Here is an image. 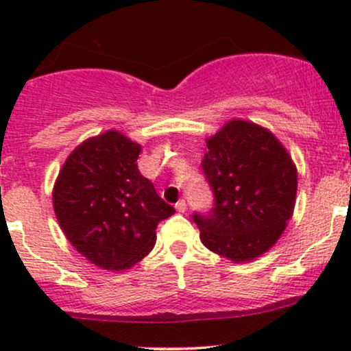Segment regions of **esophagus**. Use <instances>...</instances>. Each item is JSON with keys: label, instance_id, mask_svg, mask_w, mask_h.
Wrapping results in <instances>:
<instances>
[{"label": "esophagus", "instance_id": "esophagus-1", "mask_svg": "<svg viewBox=\"0 0 351 351\" xmlns=\"http://www.w3.org/2000/svg\"><path fill=\"white\" fill-rule=\"evenodd\" d=\"M175 208H176V210H178V212H182V214H183V212H186V202H185V200H180V202H176Z\"/></svg>", "mask_w": 351, "mask_h": 351}]
</instances>
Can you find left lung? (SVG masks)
<instances>
[{"label": "left lung", "instance_id": "left-lung-1", "mask_svg": "<svg viewBox=\"0 0 351 351\" xmlns=\"http://www.w3.org/2000/svg\"><path fill=\"white\" fill-rule=\"evenodd\" d=\"M202 169L214 192L208 215L193 214L205 247L232 263L267 253L295 207L297 168L268 129L232 119L208 137Z\"/></svg>", "mask_w": 351, "mask_h": 351}]
</instances>
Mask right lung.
Listing matches in <instances>:
<instances>
[{"instance_id": "obj_1", "label": "right lung", "mask_w": 351, "mask_h": 351, "mask_svg": "<svg viewBox=\"0 0 351 351\" xmlns=\"http://www.w3.org/2000/svg\"><path fill=\"white\" fill-rule=\"evenodd\" d=\"M141 149L113 129L90 137L67 156L52 190L67 241L105 270H129L143 260L159 222L175 214L139 173Z\"/></svg>"}]
</instances>
